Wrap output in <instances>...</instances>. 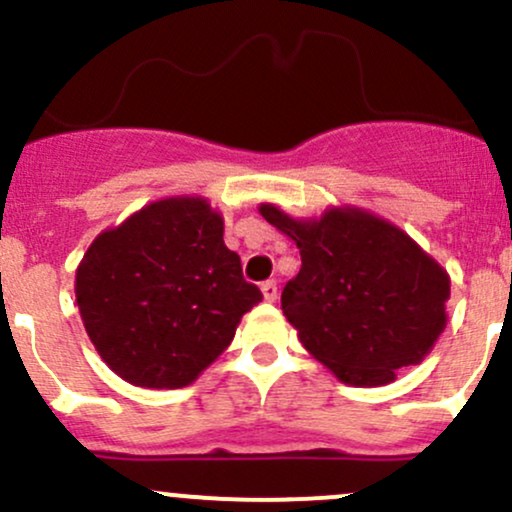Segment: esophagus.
<instances>
[{"mask_svg":"<svg viewBox=\"0 0 512 512\" xmlns=\"http://www.w3.org/2000/svg\"><path fill=\"white\" fill-rule=\"evenodd\" d=\"M262 296H265V301H277V282H269L262 284Z\"/></svg>","mask_w":512,"mask_h":512,"instance_id":"esophagus-1","label":"esophagus"}]
</instances>
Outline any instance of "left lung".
Here are the masks:
<instances>
[{"label":"left lung","mask_w":512,"mask_h":512,"mask_svg":"<svg viewBox=\"0 0 512 512\" xmlns=\"http://www.w3.org/2000/svg\"><path fill=\"white\" fill-rule=\"evenodd\" d=\"M301 252L282 311L342 384L386 386L430 355L447 325L449 274L408 233L357 206L294 218L260 204Z\"/></svg>","instance_id":"left-lung-1"}]
</instances>
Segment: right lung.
<instances>
[{
  "mask_svg": "<svg viewBox=\"0 0 512 512\" xmlns=\"http://www.w3.org/2000/svg\"><path fill=\"white\" fill-rule=\"evenodd\" d=\"M75 299L94 350L123 381L182 389L216 362L262 301L204 196H167L84 252Z\"/></svg>",
  "mask_w": 512,
  "mask_h": 512,
  "instance_id": "1",
  "label": "right lung"
}]
</instances>
